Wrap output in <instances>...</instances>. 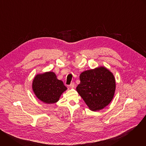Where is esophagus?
<instances>
[{
  "label": "esophagus",
  "mask_w": 146,
  "mask_h": 146,
  "mask_svg": "<svg viewBox=\"0 0 146 146\" xmlns=\"http://www.w3.org/2000/svg\"><path fill=\"white\" fill-rule=\"evenodd\" d=\"M69 86H70V87L71 88H74V87H75V84H74V82H72V83H71L70 85Z\"/></svg>",
  "instance_id": "34e87169"
}]
</instances>
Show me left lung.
Returning a JSON list of instances; mask_svg holds the SVG:
<instances>
[{"label":"left lung","mask_w":146,"mask_h":146,"mask_svg":"<svg viewBox=\"0 0 146 146\" xmlns=\"http://www.w3.org/2000/svg\"><path fill=\"white\" fill-rule=\"evenodd\" d=\"M80 79L76 90L91 110L99 111L109 105L115 90V78L109 70L100 66L86 70Z\"/></svg>","instance_id":"obj_1"}]
</instances>
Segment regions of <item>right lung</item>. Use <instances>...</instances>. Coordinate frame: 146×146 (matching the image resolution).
<instances>
[{
	"label": "right lung",
	"mask_w": 146,
	"mask_h": 146,
	"mask_svg": "<svg viewBox=\"0 0 146 146\" xmlns=\"http://www.w3.org/2000/svg\"><path fill=\"white\" fill-rule=\"evenodd\" d=\"M32 90L36 97L41 101L52 104L57 102L67 88L64 82L57 78L52 72L37 74L32 82Z\"/></svg>",
	"instance_id": "add662e5"
}]
</instances>
